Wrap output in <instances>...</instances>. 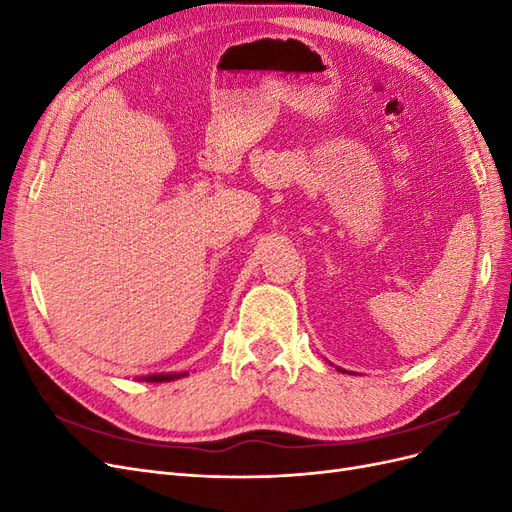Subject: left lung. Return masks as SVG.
Here are the masks:
<instances>
[{
  "mask_svg": "<svg viewBox=\"0 0 512 512\" xmlns=\"http://www.w3.org/2000/svg\"><path fill=\"white\" fill-rule=\"evenodd\" d=\"M339 371H342V369H339ZM344 374H346V369H344Z\"/></svg>",
  "mask_w": 512,
  "mask_h": 512,
  "instance_id": "obj_1",
  "label": "left lung"
}]
</instances>
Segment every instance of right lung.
Masks as SVG:
<instances>
[{
  "mask_svg": "<svg viewBox=\"0 0 512 512\" xmlns=\"http://www.w3.org/2000/svg\"><path fill=\"white\" fill-rule=\"evenodd\" d=\"M183 376H188V371H181V374H149V376H141L138 380H145V382H173V380H179Z\"/></svg>",
  "mask_w": 512,
  "mask_h": 512,
  "instance_id": "add662e5",
  "label": "right lung"
}]
</instances>
